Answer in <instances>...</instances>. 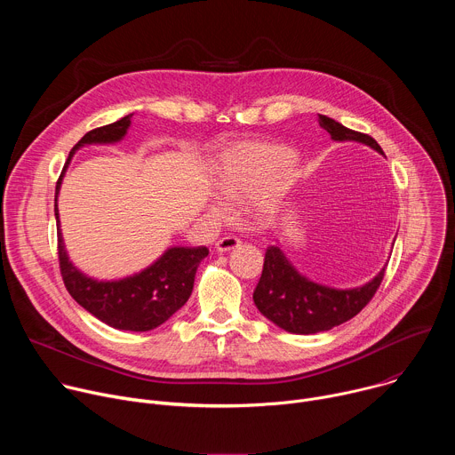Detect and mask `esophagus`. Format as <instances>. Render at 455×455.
<instances>
[{"mask_svg":"<svg viewBox=\"0 0 455 455\" xmlns=\"http://www.w3.org/2000/svg\"><path fill=\"white\" fill-rule=\"evenodd\" d=\"M239 243H241V241H239L235 235H225V237L218 239L216 250H218V251H228V250L239 246Z\"/></svg>","mask_w":455,"mask_h":455,"instance_id":"esophagus-1","label":"esophagus"}]
</instances>
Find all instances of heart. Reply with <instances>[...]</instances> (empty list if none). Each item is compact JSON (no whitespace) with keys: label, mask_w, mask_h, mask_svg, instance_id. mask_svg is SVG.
<instances>
[{"label":"heart","mask_w":455,"mask_h":455,"mask_svg":"<svg viewBox=\"0 0 455 455\" xmlns=\"http://www.w3.org/2000/svg\"><path fill=\"white\" fill-rule=\"evenodd\" d=\"M295 162L293 151L281 144L243 142L223 149L212 165V181L228 198L253 196L259 214H270L281 196V181ZM214 212L221 207L214 205Z\"/></svg>","instance_id":"1"}]
</instances>
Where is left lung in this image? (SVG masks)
Wrapping results in <instances>:
<instances>
[{"mask_svg": "<svg viewBox=\"0 0 455 455\" xmlns=\"http://www.w3.org/2000/svg\"><path fill=\"white\" fill-rule=\"evenodd\" d=\"M318 124L333 140L362 142L383 155L378 142L365 133L353 132L326 115H318ZM383 275L385 267L371 283L360 288H328L300 275L284 251L274 244L267 248L263 274L253 290V302L279 328L297 335H313L340 326L358 315L378 291Z\"/></svg>", "mask_w": 455, "mask_h": 455, "instance_id": "obj_1", "label": "left lung"}]
</instances>
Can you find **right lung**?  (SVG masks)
Instances as JSON below:
<instances>
[{
  "label": "right lung",
  "mask_w": 455,
  "mask_h": 455,
  "mask_svg": "<svg viewBox=\"0 0 455 455\" xmlns=\"http://www.w3.org/2000/svg\"><path fill=\"white\" fill-rule=\"evenodd\" d=\"M133 115L92 129L70 151L68 162L76 151L86 144H113L124 139L127 127L132 124ZM67 162V165H68ZM64 165L57 185H55V220L59 223L57 194L60 188V180ZM57 253L59 268L68 293L93 316L102 320L115 330L125 331H149L158 328L167 318H171L190 297L194 286V275L202 263V259L209 255L207 246H174L169 248L156 263L142 270L133 277L120 281H95L81 274L64 250L60 228L57 227Z\"/></svg>",
  "instance_id": "right-lung-1"
}]
</instances>
